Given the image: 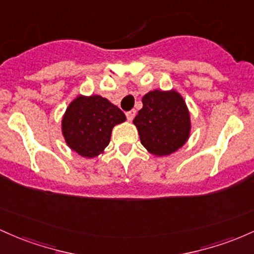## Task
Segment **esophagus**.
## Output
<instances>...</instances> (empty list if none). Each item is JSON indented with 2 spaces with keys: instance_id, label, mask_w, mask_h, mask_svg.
I'll return each mask as SVG.
<instances>
[{
  "instance_id": "esophagus-1",
  "label": "esophagus",
  "mask_w": 254,
  "mask_h": 254,
  "mask_svg": "<svg viewBox=\"0 0 254 254\" xmlns=\"http://www.w3.org/2000/svg\"><path fill=\"white\" fill-rule=\"evenodd\" d=\"M126 116H127L128 121H132V120L134 119V116H135V110H130V112H127Z\"/></svg>"
}]
</instances>
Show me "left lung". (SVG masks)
Listing matches in <instances>:
<instances>
[{
  "label": "left lung",
  "instance_id": "obj_1",
  "mask_svg": "<svg viewBox=\"0 0 254 254\" xmlns=\"http://www.w3.org/2000/svg\"><path fill=\"white\" fill-rule=\"evenodd\" d=\"M142 108L133 120L141 144L156 156L175 152L190 135V114L175 91L155 90L142 97Z\"/></svg>",
  "mask_w": 254,
  "mask_h": 254
}]
</instances>
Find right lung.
Wrapping results in <instances>:
<instances>
[{"mask_svg":"<svg viewBox=\"0 0 254 254\" xmlns=\"http://www.w3.org/2000/svg\"><path fill=\"white\" fill-rule=\"evenodd\" d=\"M126 121V115L101 96L74 99L62 120V133L67 145L82 157L92 158L103 152L115 125Z\"/></svg>","mask_w":254,"mask_h":254,"instance_id":"add662e5","label":"right lung"}]
</instances>
